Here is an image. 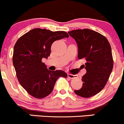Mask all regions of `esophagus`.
Segmentation results:
<instances>
[{"instance_id":"obj_1","label":"esophagus","mask_w":124,"mask_h":124,"mask_svg":"<svg viewBox=\"0 0 124 124\" xmlns=\"http://www.w3.org/2000/svg\"><path fill=\"white\" fill-rule=\"evenodd\" d=\"M68 77L69 78V79H74V78H78V76L76 75H72V74H68Z\"/></svg>"}]
</instances>
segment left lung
<instances>
[{"instance_id":"left-lung-1","label":"left lung","mask_w":124,"mask_h":124,"mask_svg":"<svg viewBox=\"0 0 124 124\" xmlns=\"http://www.w3.org/2000/svg\"><path fill=\"white\" fill-rule=\"evenodd\" d=\"M68 34L78 44L79 59L86 62L83 65L87 72L82 76L83 86L75 93L84 98L91 97L103 89L112 72L111 45L106 37L92 30H75Z\"/></svg>"}]
</instances>
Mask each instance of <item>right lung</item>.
Wrapping results in <instances>:
<instances>
[{
  "label": "right lung",
  "instance_id": "1",
  "mask_svg": "<svg viewBox=\"0 0 124 124\" xmlns=\"http://www.w3.org/2000/svg\"><path fill=\"white\" fill-rule=\"evenodd\" d=\"M69 35L63 31L34 28L20 37L14 46L13 63L17 79L27 93L37 99H43L52 92L59 77L66 78L63 70H49L42 62L51 54L54 41Z\"/></svg>",
  "mask_w": 124,
  "mask_h": 124
}]
</instances>
